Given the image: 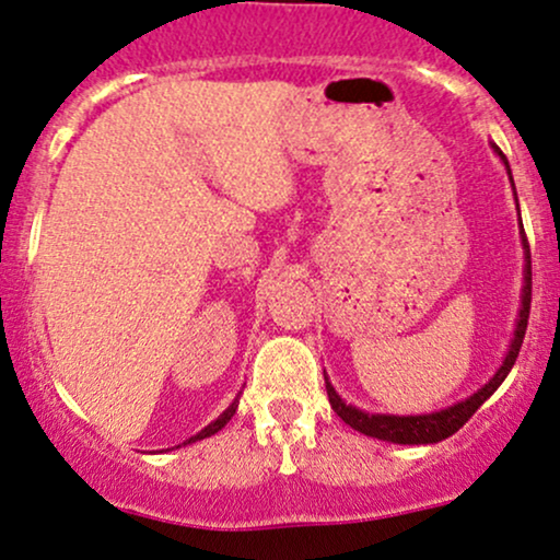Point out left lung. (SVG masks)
<instances>
[{
	"mask_svg": "<svg viewBox=\"0 0 560 560\" xmlns=\"http://www.w3.org/2000/svg\"><path fill=\"white\" fill-rule=\"evenodd\" d=\"M490 148L495 151V156L501 159V164L506 166L511 190H514L516 198V187H514V177H511V166L503 151L495 143H490ZM516 211H518V200H516ZM518 237H522V250H524V284H522V307H518L516 323H514V336H511V345L506 349V357H503L501 368L495 370L493 378H488L480 388L475 390L472 396L467 399L451 404V407L435 409V412H422V415H388V412H368V409L354 407V404H347L339 396V390L334 388V383L328 381L326 370H323V378H326V390H328V401H331L334 412L347 422L349 428H354L357 433L378 438V441L386 443H399V446H428V443H438L446 441L448 435H454L464 422L472 417L477 409L482 407L490 396L495 394L498 386L506 381V375L514 368L518 349H522L524 341V331H527V320H529V302H532V260H529V245L527 237H524V226H522V213H518Z\"/></svg>",
	"mask_w": 560,
	"mask_h": 560,
	"instance_id": "8db88e82",
	"label": "left lung"
}]
</instances>
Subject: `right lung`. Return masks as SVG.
<instances>
[{
    "label": "right lung",
    "instance_id": "1",
    "mask_svg": "<svg viewBox=\"0 0 560 560\" xmlns=\"http://www.w3.org/2000/svg\"><path fill=\"white\" fill-rule=\"evenodd\" d=\"M240 394H242V390H240ZM240 394H237V396H234V401H232V404H229V407L224 409V412H221L219 417H215V420H213V422H208V425H206L203 430H200V433H195L192 438H187V441H185V443H182V446H187V443H195V441H203V438H211V435H215V433H219V430H221V428H224L229 420H232V417H234V412H237V407H240ZM177 448H179V446H177Z\"/></svg>",
    "mask_w": 560,
    "mask_h": 560
}]
</instances>
